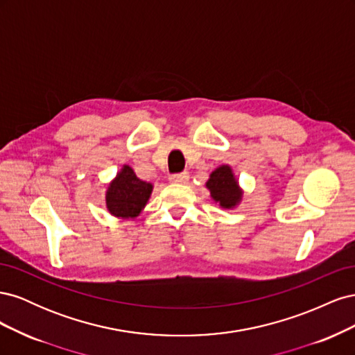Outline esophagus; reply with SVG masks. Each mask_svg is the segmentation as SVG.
I'll return each mask as SVG.
<instances>
[{
    "instance_id": "obj_1",
    "label": "esophagus",
    "mask_w": 355,
    "mask_h": 355,
    "mask_svg": "<svg viewBox=\"0 0 355 355\" xmlns=\"http://www.w3.org/2000/svg\"><path fill=\"white\" fill-rule=\"evenodd\" d=\"M189 179V173L188 171H184V173H176L170 176V182L173 184H185V182Z\"/></svg>"
}]
</instances>
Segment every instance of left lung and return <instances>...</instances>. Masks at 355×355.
Instances as JSON below:
<instances>
[{"label": "left lung", "instance_id": "1", "mask_svg": "<svg viewBox=\"0 0 355 355\" xmlns=\"http://www.w3.org/2000/svg\"><path fill=\"white\" fill-rule=\"evenodd\" d=\"M206 188L210 191V197L222 209L237 207L243 200V189L235 178L231 166L222 164L211 171Z\"/></svg>", "mask_w": 355, "mask_h": 355}]
</instances>
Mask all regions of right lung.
<instances>
[{"label": "right lung", "instance_id": "1", "mask_svg": "<svg viewBox=\"0 0 355 355\" xmlns=\"http://www.w3.org/2000/svg\"><path fill=\"white\" fill-rule=\"evenodd\" d=\"M153 189V184L139 179L133 168L124 164L106 188V209L115 218L135 219L145 209Z\"/></svg>", "mask_w": 355, "mask_h": 355}]
</instances>
